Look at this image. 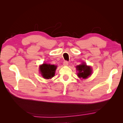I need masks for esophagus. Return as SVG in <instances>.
<instances>
[{
    "instance_id": "esophagus-1",
    "label": "esophagus",
    "mask_w": 123,
    "mask_h": 123,
    "mask_svg": "<svg viewBox=\"0 0 123 123\" xmlns=\"http://www.w3.org/2000/svg\"><path fill=\"white\" fill-rule=\"evenodd\" d=\"M68 64H69L68 62L67 61H65L63 62V65H64V66H67V65H68Z\"/></svg>"
}]
</instances>
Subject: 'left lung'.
I'll return each mask as SVG.
<instances>
[{"label": "left lung", "mask_w": 123, "mask_h": 123, "mask_svg": "<svg viewBox=\"0 0 123 123\" xmlns=\"http://www.w3.org/2000/svg\"><path fill=\"white\" fill-rule=\"evenodd\" d=\"M77 70L79 71L78 76L83 79H86L91 74V70L90 67L87 66L84 63L82 65L77 66Z\"/></svg>", "instance_id": "8db88e82"}]
</instances>
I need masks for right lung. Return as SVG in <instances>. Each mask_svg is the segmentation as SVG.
<instances>
[{
	"mask_svg": "<svg viewBox=\"0 0 123 123\" xmlns=\"http://www.w3.org/2000/svg\"><path fill=\"white\" fill-rule=\"evenodd\" d=\"M56 66L52 65L43 64L40 66V71L42 76L46 79H49L53 77L55 75V71Z\"/></svg>",
	"mask_w": 123,
	"mask_h": 123,
	"instance_id": "add662e5",
	"label": "right lung"
}]
</instances>
